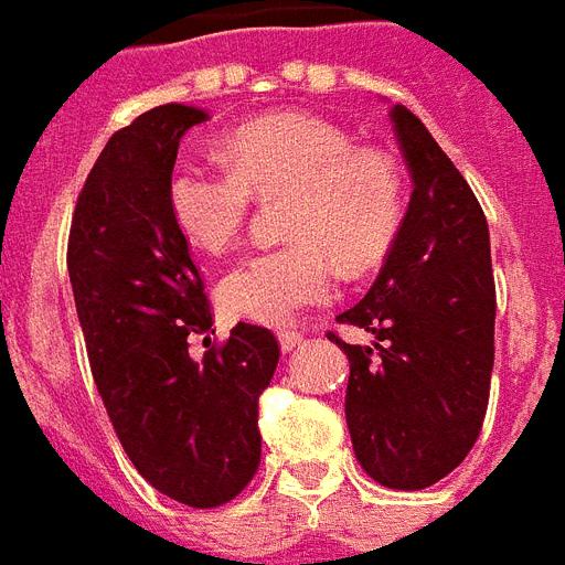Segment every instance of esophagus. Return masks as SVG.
Here are the masks:
<instances>
[{
	"instance_id": "esophagus-1",
	"label": "esophagus",
	"mask_w": 565,
	"mask_h": 565,
	"mask_svg": "<svg viewBox=\"0 0 565 565\" xmlns=\"http://www.w3.org/2000/svg\"><path fill=\"white\" fill-rule=\"evenodd\" d=\"M301 342H305V333H298V330H281V333H278V345H281L284 354L296 351Z\"/></svg>"
}]
</instances>
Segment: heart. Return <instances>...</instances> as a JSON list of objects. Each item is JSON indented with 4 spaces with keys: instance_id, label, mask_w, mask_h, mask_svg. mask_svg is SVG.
Segmentation results:
<instances>
[{
    "instance_id": "1",
    "label": "heart",
    "mask_w": 565,
    "mask_h": 565,
    "mask_svg": "<svg viewBox=\"0 0 565 565\" xmlns=\"http://www.w3.org/2000/svg\"><path fill=\"white\" fill-rule=\"evenodd\" d=\"M223 150L232 171L185 162L168 182L173 220L200 249L223 252L237 241L252 196L290 194L284 232L292 241L252 252L220 281V305L237 319L296 322L333 296V259L345 273H365L401 232V168L383 150L356 148L337 124L278 113L228 132Z\"/></svg>"
}]
</instances>
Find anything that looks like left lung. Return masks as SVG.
Masks as SVG:
<instances>
[{"mask_svg": "<svg viewBox=\"0 0 565 565\" xmlns=\"http://www.w3.org/2000/svg\"><path fill=\"white\" fill-rule=\"evenodd\" d=\"M412 173L409 209L360 305L339 316L374 333L348 345L345 420L356 461L380 484L424 490L479 438L493 371L497 287L490 232L467 179L420 118L394 104Z\"/></svg>", "mask_w": 565, "mask_h": 565, "instance_id": "1", "label": "left lung"}]
</instances>
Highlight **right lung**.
<instances>
[{
    "instance_id": "obj_1",
    "label": "right lung",
    "mask_w": 565,
    "mask_h": 565,
    "mask_svg": "<svg viewBox=\"0 0 565 565\" xmlns=\"http://www.w3.org/2000/svg\"><path fill=\"white\" fill-rule=\"evenodd\" d=\"M205 118L162 104L118 130L68 235V281L113 429L136 470L188 508L223 505L258 473V397L278 365L273 333L246 322L203 360L188 354L211 330V307L168 182L179 139Z\"/></svg>"
}]
</instances>
